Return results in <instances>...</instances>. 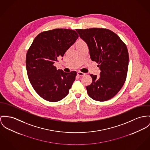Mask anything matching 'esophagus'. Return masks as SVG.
I'll return each instance as SVG.
<instances>
[{"label":"esophagus","instance_id":"obj_1","mask_svg":"<svg viewBox=\"0 0 150 150\" xmlns=\"http://www.w3.org/2000/svg\"><path fill=\"white\" fill-rule=\"evenodd\" d=\"M85 74H86L85 73L82 72H81V71H78V72H77V75H78V76H82L84 75Z\"/></svg>","mask_w":150,"mask_h":150}]
</instances>
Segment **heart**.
Here are the masks:
<instances>
[{
  "mask_svg": "<svg viewBox=\"0 0 150 150\" xmlns=\"http://www.w3.org/2000/svg\"><path fill=\"white\" fill-rule=\"evenodd\" d=\"M84 42H83V41H82V40H79V42H78V44H80V43H84Z\"/></svg>",
  "mask_w": 150,
  "mask_h": 150,
  "instance_id": "b5f03b06",
  "label": "heart"
}]
</instances>
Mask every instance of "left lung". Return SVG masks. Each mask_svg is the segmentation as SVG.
<instances>
[{"instance_id":"left-lung-1","label":"left lung","mask_w":150,"mask_h":150,"mask_svg":"<svg viewBox=\"0 0 150 150\" xmlns=\"http://www.w3.org/2000/svg\"><path fill=\"white\" fill-rule=\"evenodd\" d=\"M87 44L90 58L98 63L100 76L90 74L91 84L86 86L88 95L95 100H108L122 88L127 77L129 57L127 46L119 36L103 28L76 29Z\"/></svg>"}]
</instances>
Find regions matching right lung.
Instances as JSON below:
<instances>
[{"mask_svg": "<svg viewBox=\"0 0 150 150\" xmlns=\"http://www.w3.org/2000/svg\"><path fill=\"white\" fill-rule=\"evenodd\" d=\"M78 37L70 29L46 31L38 35L28 48L25 60L27 75L35 91L45 100L55 102L68 95L77 73L64 72L54 64Z\"/></svg>", "mask_w": 150, "mask_h": 150, "instance_id": "add662e5", "label": "right lung"}]
</instances>
